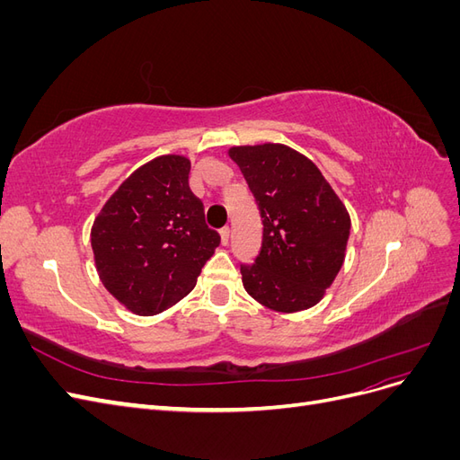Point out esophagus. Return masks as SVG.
Wrapping results in <instances>:
<instances>
[{
	"label": "esophagus",
	"instance_id": "1",
	"mask_svg": "<svg viewBox=\"0 0 460 460\" xmlns=\"http://www.w3.org/2000/svg\"><path fill=\"white\" fill-rule=\"evenodd\" d=\"M220 242L225 243V245H228V242H230V228L228 226L220 228Z\"/></svg>",
	"mask_w": 460,
	"mask_h": 460
}]
</instances>
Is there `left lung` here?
Wrapping results in <instances>:
<instances>
[{"label":"left lung","instance_id":"1","mask_svg":"<svg viewBox=\"0 0 460 460\" xmlns=\"http://www.w3.org/2000/svg\"><path fill=\"white\" fill-rule=\"evenodd\" d=\"M252 190L262 242L253 264H240L247 294L280 313L309 309L338 276L351 218L316 164L282 144L228 151Z\"/></svg>","mask_w":460,"mask_h":460}]
</instances>
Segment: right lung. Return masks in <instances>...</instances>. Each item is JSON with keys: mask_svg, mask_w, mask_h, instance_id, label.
Masks as SVG:
<instances>
[{"mask_svg": "<svg viewBox=\"0 0 460 460\" xmlns=\"http://www.w3.org/2000/svg\"><path fill=\"white\" fill-rule=\"evenodd\" d=\"M188 174L182 155L153 159L124 180L93 220L97 274L136 314L163 313L186 297L220 243Z\"/></svg>", "mask_w": 460, "mask_h": 460, "instance_id": "obj_1", "label": "right lung"}]
</instances>
